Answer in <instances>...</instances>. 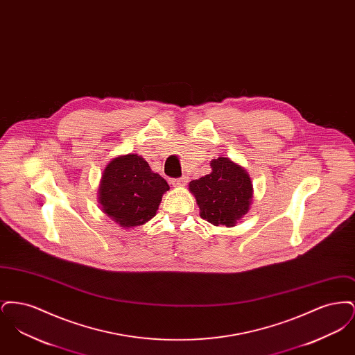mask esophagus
I'll return each mask as SVG.
<instances>
[{
	"instance_id": "esophagus-1",
	"label": "esophagus",
	"mask_w": 355,
	"mask_h": 355,
	"mask_svg": "<svg viewBox=\"0 0 355 355\" xmlns=\"http://www.w3.org/2000/svg\"><path fill=\"white\" fill-rule=\"evenodd\" d=\"M187 181H189V177H181V178H173L171 180V185L173 186H185L187 184Z\"/></svg>"
}]
</instances>
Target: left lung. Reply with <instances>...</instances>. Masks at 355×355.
<instances>
[{
    "label": "left lung",
    "mask_w": 355,
    "mask_h": 355,
    "mask_svg": "<svg viewBox=\"0 0 355 355\" xmlns=\"http://www.w3.org/2000/svg\"><path fill=\"white\" fill-rule=\"evenodd\" d=\"M211 173L190 182L203 220L216 226H234L249 211L253 185L248 173L229 158L213 159Z\"/></svg>",
    "instance_id": "1"
}]
</instances>
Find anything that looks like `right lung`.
<instances>
[{
  "label": "right lung",
  "instance_id": "add662e5",
  "mask_svg": "<svg viewBox=\"0 0 355 355\" xmlns=\"http://www.w3.org/2000/svg\"><path fill=\"white\" fill-rule=\"evenodd\" d=\"M168 182L137 154L114 158L103 171L102 210L122 227L139 226L155 216Z\"/></svg>",
  "mask_w": 355,
  "mask_h": 355
}]
</instances>
